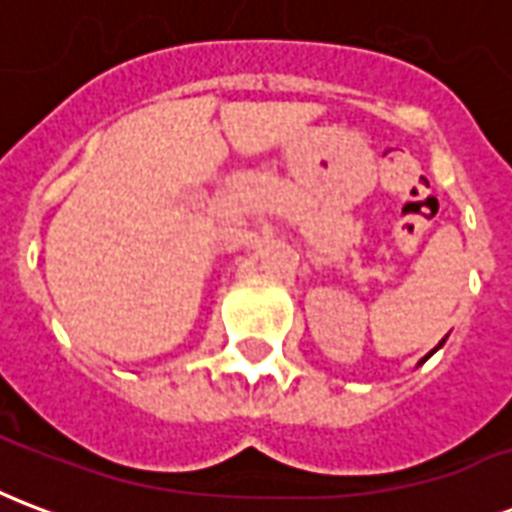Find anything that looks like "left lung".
Wrapping results in <instances>:
<instances>
[{
    "label": "left lung",
    "mask_w": 512,
    "mask_h": 512,
    "mask_svg": "<svg viewBox=\"0 0 512 512\" xmlns=\"http://www.w3.org/2000/svg\"><path fill=\"white\" fill-rule=\"evenodd\" d=\"M425 359H428V356H425Z\"/></svg>",
    "instance_id": "1"
}]
</instances>
